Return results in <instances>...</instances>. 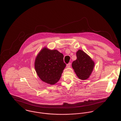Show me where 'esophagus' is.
<instances>
[{
	"label": "esophagus",
	"mask_w": 121,
	"mask_h": 121,
	"mask_svg": "<svg viewBox=\"0 0 121 121\" xmlns=\"http://www.w3.org/2000/svg\"><path fill=\"white\" fill-rule=\"evenodd\" d=\"M70 66H71V63H69V64H68L67 65V68H69L70 67Z\"/></svg>",
	"instance_id": "1"
}]
</instances>
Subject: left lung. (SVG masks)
Instances as JSON below:
<instances>
[{
  "instance_id": "8db88e82",
  "label": "left lung",
  "mask_w": 121,
  "mask_h": 121,
  "mask_svg": "<svg viewBox=\"0 0 121 121\" xmlns=\"http://www.w3.org/2000/svg\"><path fill=\"white\" fill-rule=\"evenodd\" d=\"M77 59L72 66L77 77L81 80L88 79L95 67V62L86 52L80 49L76 52Z\"/></svg>"
}]
</instances>
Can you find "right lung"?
Segmentation results:
<instances>
[{
    "label": "right lung",
    "mask_w": 121,
    "mask_h": 121,
    "mask_svg": "<svg viewBox=\"0 0 121 121\" xmlns=\"http://www.w3.org/2000/svg\"><path fill=\"white\" fill-rule=\"evenodd\" d=\"M63 58V54L58 50L43 48L37 54L35 62V69L40 80L50 85L56 83L66 66Z\"/></svg>",
    "instance_id": "right-lung-1"
}]
</instances>
